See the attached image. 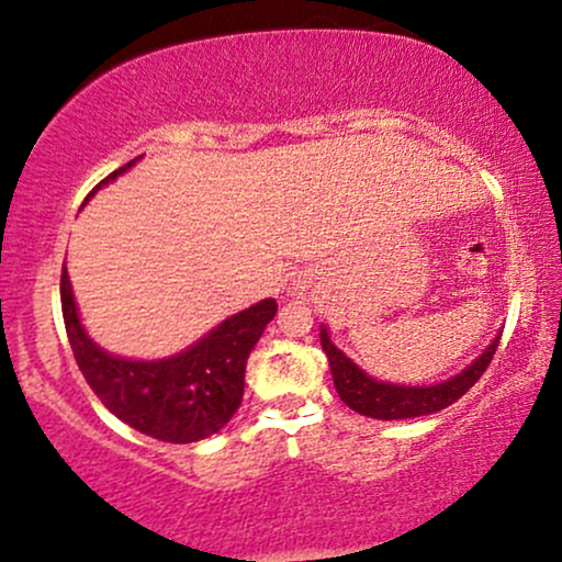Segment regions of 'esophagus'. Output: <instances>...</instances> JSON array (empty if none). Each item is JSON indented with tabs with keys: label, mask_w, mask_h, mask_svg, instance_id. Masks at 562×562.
Masks as SVG:
<instances>
[{
	"label": "esophagus",
	"mask_w": 562,
	"mask_h": 562,
	"mask_svg": "<svg viewBox=\"0 0 562 562\" xmlns=\"http://www.w3.org/2000/svg\"><path fill=\"white\" fill-rule=\"evenodd\" d=\"M306 290H308V288H303V293H306Z\"/></svg>",
	"instance_id": "1"
}]
</instances>
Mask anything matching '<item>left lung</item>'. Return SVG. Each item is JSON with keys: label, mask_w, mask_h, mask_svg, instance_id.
<instances>
[{"label": "left lung", "mask_w": 562, "mask_h": 562, "mask_svg": "<svg viewBox=\"0 0 562 562\" xmlns=\"http://www.w3.org/2000/svg\"><path fill=\"white\" fill-rule=\"evenodd\" d=\"M499 338L502 335H496L492 346H488L468 370H462L460 375L449 378L447 383L428 385V389H425V385H393L370 378L367 372L359 370L340 348L333 346L325 327L319 330L322 348H325L327 359H330L333 383L338 396L344 398L353 412L375 417V420H406V417H425L434 415V412L447 409L449 404H454L457 398L465 396V393L479 383L483 372H486V367L492 364Z\"/></svg>", "instance_id": "obj_1"}]
</instances>
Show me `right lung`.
Here are the masks:
<instances>
[{
	"label": "right lung",
	"instance_id": "obj_1",
	"mask_svg": "<svg viewBox=\"0 0 562 562\" xmlns=\"http://www.w3.org/2000/svg\"><path fill=\"white\" fill-rule=\"evenodd\" d=\"M134 160L100 184L113 182L119 173L132 169ZM60 303L70 348L89 389L121 423L169 443L200 441L218 434L232 420L237 406L243 404L245 364L250 351L277 314L274 299L259 301L256 306L224 319L216 330L177 357L132 362L102 351L83 333L66 263L60 274Z\"/></svg>",
	"mask_w": 562,
	"mask_h": 562
}]
</instances>
